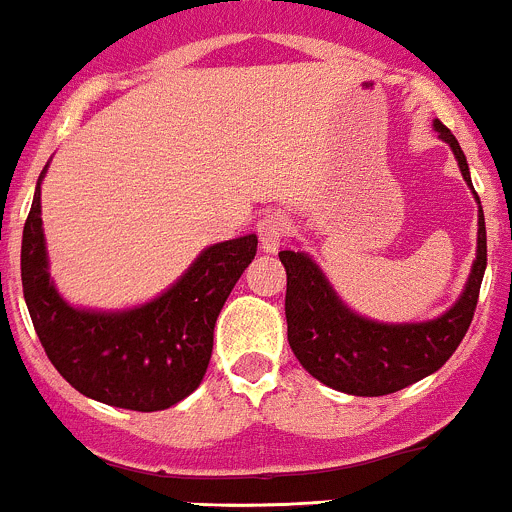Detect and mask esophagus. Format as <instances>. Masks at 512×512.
Listing matches in <instances>:
<instances>
[{
	"label": "esophagus",
	"instance_id": "esophagus-1",
	"mask_svg": "<svg viewBox=\"0 0 512 512\" xmlns=\"http://www.w3.org/2000/svg\"><path fill=\"white\" fill-rule=\"evenodd\" d=\"M256 234L261 239V249L266 254H276L278 246L286 239V219L281 214H268L263 216L256 224Z\"/></svg>",
	"mask_w": 512,
	"mask_h": 512
}]
</instances>
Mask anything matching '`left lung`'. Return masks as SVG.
Here are the masks:
<instances>
[{"label":"left lung","mask_w":512,"mask_h":512,"mask_svg":"<svg viewBox=\"0 0 512 512\" xmlns=\"http://www.w3.org/2000/svg\"><path fill=\"white\" fill-rule=\"evenodd\" d=\"M433 129L453 149L460 174L473 189L458 139L438 119L433 121ZM278 258L286 268L288 343L301 366L323 386L341 393L388 396L438 371L463 341L478 306L488 263L483 209L478 201V249L468 283L458 301L433 321L381 323L358 316L338 298L311 256L303 251H281Z\"/></svg>","instance_id":"obj_1"}]
</instances>
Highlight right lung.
I'll list each match as a JSON object with an SVG mask.
<instances>
[{"mask_svg":"<svg viewBox=\"0 0 512 512\" xmlns=\"http://www.w3.org/2000/svg\"><path fill=\"white\" fill-rule=\"evenodd\" d=\"M42 176L22 236V286L52 366L86 398L126 411H164L199 388L214 326L256 256V234L204 249L161 296L126 311L74 308L54 288L42 229Z\"/></svg>","mask_w":512,"mask_h":512,"instance_id":"right-lung-1","label":"right lung"}]
</instances>
